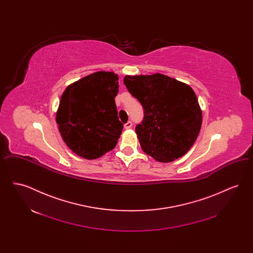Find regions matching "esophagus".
I'll list each match as a JSON object with an SVG mask.
<instances>
[{"instance_id": "esophagus-1", "label": "esophagus", "mask_w": 253, "mask_h": 253, "mask_svg": "<svg viewBox=\"0 0 253 253\" xmlns=\"http://www.w3.org/2000/svg\"><path fill=\"white\" fill-rule=\"evenodd\" d=\"M132 126V123L131 122V121H128L127 123H125L124 124V128L126 129V130H128V129H130L131 127Z\"/></svg>"}]
</instances>
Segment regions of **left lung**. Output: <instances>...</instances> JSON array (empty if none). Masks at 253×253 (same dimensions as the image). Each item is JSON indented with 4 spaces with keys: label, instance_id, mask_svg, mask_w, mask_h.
<instances>
[{
    "label": "left lung",
    "instance_id": "8db88e82",
    "mask_svg": "<svg viewBox=\"0 0 253 253\" xmlns=\"http://www.w3.org/2000/svg\"><path fill=\"white\" fill-rule=\"evenodd\" d=\"M123 83L144 108V120L135 132L145 154L162 163L187 154L202 125L193 88L160 73L127 75Z\"/></svg>",
    "mask_w": 253,
    "mask_h": 253
}]
</instances>
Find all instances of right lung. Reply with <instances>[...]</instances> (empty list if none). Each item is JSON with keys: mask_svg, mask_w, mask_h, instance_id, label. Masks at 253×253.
<instances>
[{"mask_svg": "<svg viewBox=\"0 0 253 253\" xmlns=\"http://www.w3.org/2000/svg\"><path fill=\"white\" fill-rule=\"evenodd\" d=\"M118 93L119 76L109 71L92 73L65 88L56 122L77 156L96 159L116 147L123 128L115 102Z\"/></svg>", "mask_w": 253, "mask_h": 253, "instance_id": "add662e5", "label": "right lung"}]
</instances>
